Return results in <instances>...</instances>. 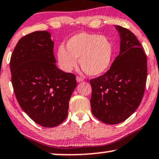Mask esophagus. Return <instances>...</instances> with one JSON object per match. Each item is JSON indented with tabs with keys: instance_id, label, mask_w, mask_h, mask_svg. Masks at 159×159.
<instances>
[{
	"instance_id": "1",
	"label": "esophagus",
	"mask_w": 159,
	"mask_h": 159,
	"mask_svg": "<svg viewBox=\"0 0 159 159\" xmlns=\"http://www.w3.org/2000/svg\"><path fill=\"white\" fill-rule=\"evenodd\" d=\"M83 80L84 78L80 77V76H77V77H76V81H77V82H81L83 81Z\"/></svg>"
}]
</instances>
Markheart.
<instances>
[{
  "label": "heart",
  "mask_w": 159,
  "mask_h": 159,
  "mask_svg": "<svg viewBox=\"0 0 159 159\" xmlns=\"http://www.w3.org/2000/svg\"><path fill=\"white\" fill-rule=\"evenodd\" d=\"M66 48L61 46L57 54L59 66L66 72L77 66L78 58L82 70L92 76L104 73L112 64L113 44L105 36L81 32L68 40Z\"/></svg>",
  "instance_id": "heart-1"
}]
</instances>
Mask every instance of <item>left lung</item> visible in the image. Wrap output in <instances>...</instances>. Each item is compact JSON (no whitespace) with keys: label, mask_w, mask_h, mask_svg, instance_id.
Wrapping results in <instances>:
<instances>
[{"label":"left lung","mask_w":159,"mask_h":159,"mask_svg":"<svg viewBox=\"0 0 159 159\" xmlns=\"http://www.w3.org/2000/svg\"><path fill=\"white\" fill-rule=\"evenodd\" d=\"M121 38L120 54L110 70L90 79L92 112L107 124L125 121L139 107L145 90L147 55L134 34L117 26Z\"/></svg>","instance_id":"left-lung-1"}]
</instances>
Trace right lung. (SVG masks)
I'll use <instances>...</instances> for the list:
<instances>
[{"label": "right lung", "mask_w": 159, "mask_h": 159, "mask_svg": "<svg viewBox=\"0 0 159 159\" xmlns=\"http://www.w3.org/2000/svg\"><path fill=\"white\" fill-rule=\"evenodd\" d=\"M50 36L46 31L24 36L10 59L17 101L29 117L44 127H56L66 119L77 86L75 75L57 67Z\"/></svg>", "instance_id": "add662e5"}]
</instances>
